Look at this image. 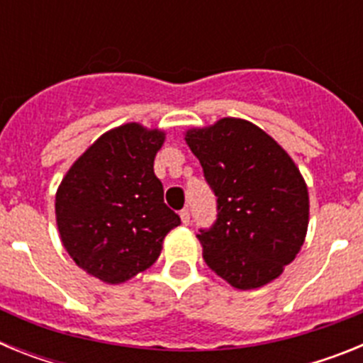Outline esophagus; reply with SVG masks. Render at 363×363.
<instances>
[{
	"mask_svg": "<svg viewBox=\"0 0 363 363\" xmlns=\"http://www.w3.org/2000/svg\"><path fill=\"white\" fill-rule=\"evenodd\" d=\"M179 218H182V223H184V225H189V221H191V213H189L187 209L179 211Z\"/></svg>",
	"mask_w": 363,
	"mask_h": 363,
	"instance_id": "esophagus-1",
	"label": "esophagus"
}]
</instances>
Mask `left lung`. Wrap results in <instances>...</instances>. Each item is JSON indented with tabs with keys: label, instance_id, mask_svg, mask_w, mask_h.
Wrapping results in <instances>:
<instances>
[{
	"label": "left lung",
	"instance_id": "8db88e82",
	"mask_svg": "<svg viewBox=\"0 0 363 363\" xmlns=\"http://www.w3.org/2000/svg\"><path fill=\"white\" fill-rule=\"evenodd\" d=\"M218 196V220L200 230L203 259L240 291L277 280L306 242L309 192L296 163L265 130L221 118L185 130Z\"/></svg>",
	"mask_w": 363,
	"mask_h": 363
}]
</instances>
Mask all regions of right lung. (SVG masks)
I'll use <instances>...</instances> for the list:
<instances>
[{"mask_svg": "<svg viewBox=\"0 0 363 363\" xmlns=\"http://www.w3.org/2000/svg\"><path fill=\"white\" fill-rule=\"evenodd\" d=\"M165 130L123 123L70 165L56 191V223L79 269L118 285L149 269L179 216L163 203L154 158Z\"/></svg>", "mask_w": 363, "mask_h": 363, "instance_id": "add662e5", "label": "right lung"}]
</instances>
